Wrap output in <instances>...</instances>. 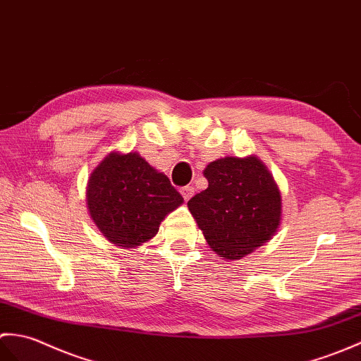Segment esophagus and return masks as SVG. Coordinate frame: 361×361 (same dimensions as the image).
Wrapping results in <instances>:
<instances>
[{
    "label": "esophagus",
    "mask_w": 361,
    "mask_h": 361,
    "mask_svg": "<svg viewBox=\"0 0 361 361\" xmlns=\"http://www.w3.org/2000/svg\"><path fill=\"white\" fill-rule=\"evenodd\" d=\"M180 195L183 196V199H185V201H188V199L195 195V188L193 187H183V188H180Z\"/></svg>",
    "instance_id": "esophagus-1"
}]
</instances>
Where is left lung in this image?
I'll list each match as a JSON object with an SVG mask.
<instances>
[{
	"label": "left lung",
	"mask_w": 361,
	"mask_h": 361,
	"mask_svg": "<svg viewBox=\"0 0 361 361\" xmlns=\"http://www.w3.org/2000/svg\"><path fill=\"white\" fill-rule=\"evenodd\" d=\"M204 176L208 187L190 199L188 210L222 259H241L276 233L281 193L258 157L213 160Z\"/></svg>",
	"instance_id": "left-lung-1"
}]
</instances>
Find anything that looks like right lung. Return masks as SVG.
I'll return each instance as SVG.
<instances>
[{"label": "right lung", "instance_id": "obj_1", "mask_svg": "<svg viewBox=\"0 0 361 361\" xmlns=\"http://www.w3.org/2000/svg\"><path fill=\"white\" fill-rule=\"evenodd\" d=\"M86 201L92 221L108 241L134 248L156 236L160 222L183 197L139 153L113 151L91 173Z\"/></svg>", "mask_w": 361, "mask_h": 361}]
</instances>
